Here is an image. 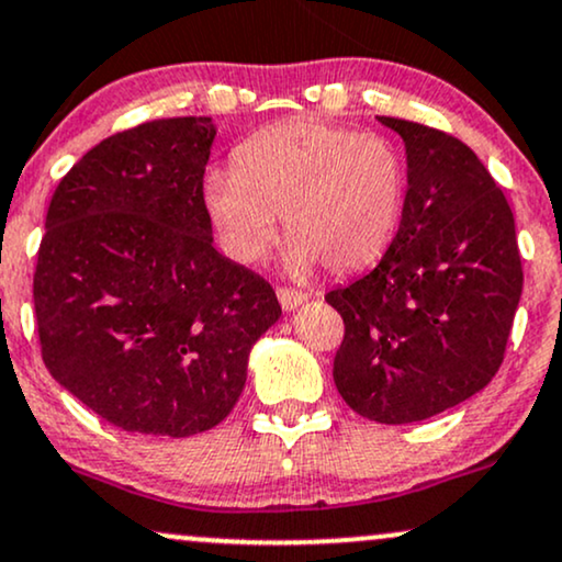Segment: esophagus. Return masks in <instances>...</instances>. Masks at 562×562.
<instances>
[{"label": "esophagus", "instance_id": "obj_1", "mask_svg": "<svg viewBox=\"0 0 562 562\" xmlns=\"http://www.w3.org/2000/svg\"><path fill=\"white\" fill-rule=\"evenodd\" d=\"M277 301L285 311H293L297 305L308 301V295L303 293V290H293V288H277Z\"/></svg>", "mask_w": 562, "mask_h": 562}]
</instances>
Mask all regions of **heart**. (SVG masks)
I'll use <instances>...</instances> for the list:
<instances>
[{"label":"heart","mask_w":562,"mask_h":562,"mask_svg":"<svg viewBox=\"0 0 562 562\" xmlns=\"http://www.w3.org/2000/svg\"><path fill=\"white\" fill-rule=\"evenodd\" d=\"M202 196L236 261L265 257L282 215L290 269L308 272L322 261L345 274L379 259L392 240L404 166L379 134L288 119L251 134L236 150V168L207 170Z\"/></svg>","instance_id":"heart-1"}]
</instances>
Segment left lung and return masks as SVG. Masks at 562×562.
Returning <instances> with one entry per match:
<instances>
[{
  "mask_svg": "<svg viewBox=\"0 0 562 562\" xmlns=\"http://www.w3.org/2000/svg\"><path fill=\"white\" fill-rule=\"evenodd\" d=\"M407 147L400 231L379 267L326 293L345 322L334 383L368 420L453 407L498 373L521 297L514 212L464 142L379 116Z\"/></svg>",
  "mask_w": 562,
  "mask_h": 562,
  "instance_id": "8db88e82",
  "label": "left lung"
}]
</instances>
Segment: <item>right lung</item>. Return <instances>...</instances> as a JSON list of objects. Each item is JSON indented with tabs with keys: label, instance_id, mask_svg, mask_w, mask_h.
I'll list each match as a JSON object with an SVG mask.
<instances>
[{
	"label": "right lung",
	"instance_id": "right-lung-1",
	"mask_svg": "<svg viewBox=\"0 0 562 562\" xmlns=\"http://www.w3.org/2000/svg\"><path fill=\"white\" fill-rule=\"evenodd\" d=\"M210 116L155 119L69 168L33 274L48 373L105 423L187 438L231 415L248 352L282 308L212 246Z\"/></svg>",
	"mask_w": 562,
	"mask_h": 562
}]
</instances>
